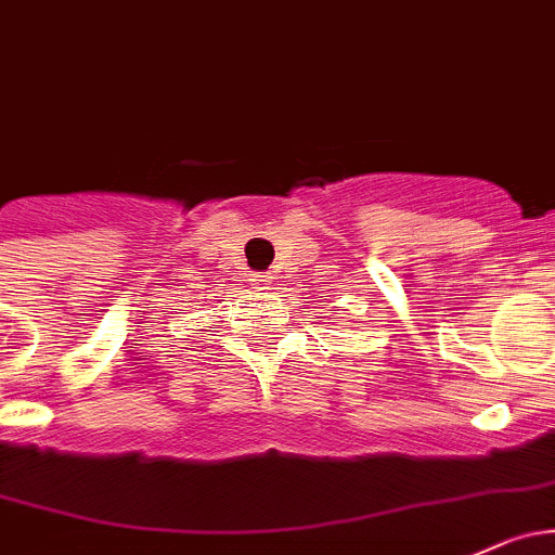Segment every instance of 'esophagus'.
Masks as SVG:
<instances>
[{"label":"esophagus","instance_id":"34e87169","mask_svg":"<svg viewBox=\"0 0 555 555\" xmlns=\"http://www.w3.org/2000/svg\"><path fill=\"white\" fill-rule=\"evenodd\" d=\"M253 282H255V287H258V289H271L273 276H271V273H258V276H255Z\"/></svg>","mask_w":555,"mask_h":555}]
</instances>
